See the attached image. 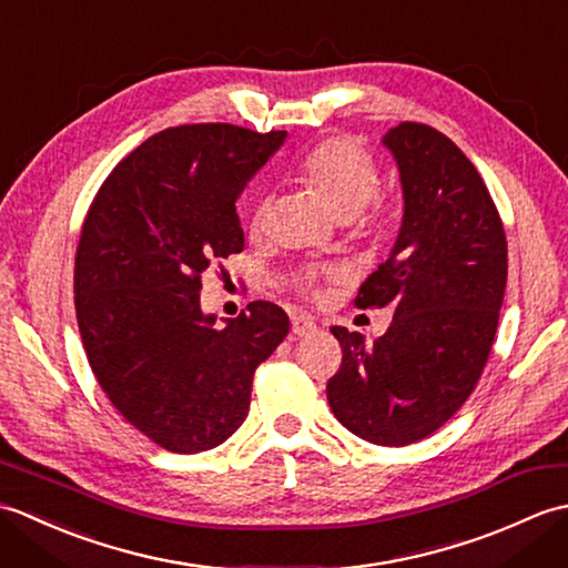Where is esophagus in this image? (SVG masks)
<instances>
[{"label": "esophagus", "mask_w": 568, "mask_h": 568, "mask_svg": "<svg viewBox=\"0 0 568 568\" xmlns=\"http://www.w3.org/2000/svg\"><path fill=\"white\" fill-rule=\"evenodd\" d=\"M317 332V322L312 320L305 312H300V315H293V334L295 336H310Z\"/></svg>", "instance_id": "1"}]
</instances>
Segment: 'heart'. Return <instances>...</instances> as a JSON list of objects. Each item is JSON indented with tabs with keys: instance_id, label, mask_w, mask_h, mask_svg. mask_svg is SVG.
Here are the masks:
<instances>
[{
	"instance_id": "b5f03b06",
	"label": "heart",
	"mask_w": 568,
	"mask_h": 568,
	"mask_svg": "<svg viewBox=\"0 0 568 568\" xmlns=\"http://www.w3.org/2000/svg\"><path fill=\"white\" fill-rule=\"evenodd\" d=\"M297 175L320 195L339 222L361 220L376 195L378 171L371 155L352 139H327L297 165ZM271 212V195H263L251 212V232H263ZM310 291V283H303Z\"/></svg>"
}]
</instances>
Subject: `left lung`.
Wrapping results in <instances>:
<instances>
[{
  "mask_svg": "<svg viewBox=\"0 0 568 568\" xmlns=\"http://www.w3.org/2000/svg\"><path fill=\"white\" fill-rule=\"evenodd\" d=\"M383 146L400 171L403 224L356 307H390L393 322L373 344L332 327L344 358L327 400L356 437L405 446L474 393L498 329L508 241L484 178L452 139L403 122Z\"/></svg>",
  "mask_w": 568,
  "mask_h": 568,
  "instance_id": "obj_1",
  "label": "left lung"
}]
</instances>
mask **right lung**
<instances>
[{
  "mask_svg": "<svg viewBox=\"0 0 568 568\" xmlns=\"http://www.w3.org/2000/svg\"><path fill=\"white\" fill-rule=\"evenodd\" d=\"M285 136L234 124L159 131L114 168L82 224L75 312L92 373L168 452L232 437L248 415L253 371L291 332L263 300L224 327L200 307L210 263L244 251L236 200Z\"/></svg>",
  "mask_w": 568,
  "mask_h": 568,
  "instance_id": "1",
  "label": "right lung"
}]
</instances>
